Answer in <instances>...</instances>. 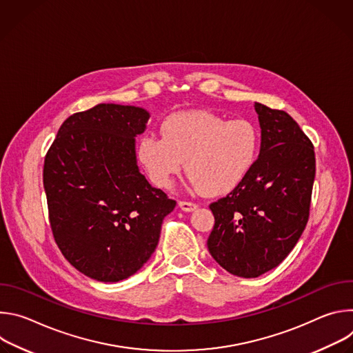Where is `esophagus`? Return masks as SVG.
<instances>
[{
  "label": "esophagus",
  "instance_id": "1",
  "mask_svg": "<svg viewBox=\"0 0 353 353\" xmlns=\"http://www.w3.org/2000/svg\"><path fill=\"white\" fill-rule=\"evenodd\" d=\"M179 207L185 212H191L198 208V204L191 203V201H179Z\"/></svg>",
  "mask_w": 353,
  "mask_h": 353
}]
</instances>
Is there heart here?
Returning <instances> with one entry per match:
<instances>
[{
    "label": "heart",
    "mask_w": 353,
    "mask_h": 353,
    "mask_svg": "<svg viewBox=\"0 0 353 353\" xmlns=\"http://www.w3.org/2000/svg\"><path fill=\"white\" fill-rule=\"evenodd\" d=\"M162 135H145L138 143V158L150 180L158 187H170L185 161L191 184L207 195L234 190L253 169L261 145L254 123L204 110L169 116Z\"/></svg>",
    "instance_id": "b5f03b06"
}]
</instances>
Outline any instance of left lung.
<instances>
[{
	"mask_svg": "<svg viewBox=\"0 0 353 353\" xmlns=\"http://www.w3.org/2000/svg\"><path fill=\"white\" fill-rule=\"evenodd\" d=\"M254 108L260 157L234 190L210 205V253L241 278H257L288 257L307 225L316 176L314 146L297 123L283 110Z\"/></svg>",
	"mask_w": 353,
	"mask_h": 353,
	"instance_id": "8db88e82",
	"label": "left lung"
}]
</instances>
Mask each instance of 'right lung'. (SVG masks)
Returning <instances> with one entry per match:
<instances>
[{
	"label": "right lung",
	"mask_w": 353,
	"mask_h": 353,
	"mask_svg": "<svg viewBox=\"0 0 353 353\" xmlns=\"http://www.w3.org/2000/svg\"><path fill=\"white\" fill-rule=\"evenodd\" d=\"M149 113L97 105L70 116L44 158L48 219L63 256L83 275L119 282L155 251L174 207L139 173L135 137Z\"/></svg>",
	"instance_id": "1"
}]
</instances>
